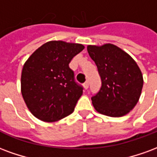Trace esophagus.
Wrapping results in <instances>:
<instances>
[{"instance_id":"esophagus-1","label":"esophagus","mask_w":157,"mask_h":157,"mask_svg":"<svg viewBox=\"0 0 157 157\" xmlns=\"http://www.w3.org/2000/svg\"><path fill=\"white\" fill-rule=\"evenodd\" d=\"M83 86H84V88H85L86 90V89L88 88V86H89V82H88V81H86V82L85 83L83 84Z\"/></svg>"}]
</instances>
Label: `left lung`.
Returning a JSON list of instances; mask_svg holds the SVG:
<instances>
[{
  "mask_svg": "<svg viewBox=\"0 0 157 157\" xmlns=\"http://www.w3.org/2000/svg\"><path fill=\"white\" fill-rule=\"evenodd\" d=\"M87 51L95 62L102 86L92 97L94 109L110 117H122L138 102L143 75L136 62L123 49L112 44L88 45Z\"/></svg>",
  "mask_w": 157,
  "mask_h": 157,
  "instance_id": "obj_1",
  "label": "left lung"
}]
</instances>
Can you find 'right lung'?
I'll return each instance as SVG.
<instances>
[{
  "label": "right lung",
  "mask_w": 157,
  "mask_h": 157,
  "mask_svg": "<svg viewBox=\"0 0 157 157\" xmlns=\"http://www.w3.org/2000/svg\"><path fill=\"white\" fill-rule=\"evenodd\" d=\"M84 48L81 44L49 41L25 62L21 92L28 109L36 118L55 122L73 113L83 87L75 82L69 64Z\"/></svg>",
  "instance_id": "obj_1"
}]
</instances>
